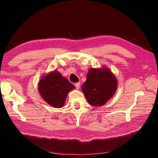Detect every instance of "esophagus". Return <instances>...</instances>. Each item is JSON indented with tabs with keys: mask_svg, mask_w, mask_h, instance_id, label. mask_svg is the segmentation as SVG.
<instances>
[{
	"mask_svg": "<svg viewBox=\"0 0 158 158\" xmlns=\"http://www.w3.org/2000/svg\"><path fill=\"white\" fill-rule=\"evenodd\" d=\"M75 87L76 88V89H80V82H77V83H76L75 84Z\"/></svg>",
	"mask_w": 158,
	"mask_h": 158,
	"instance_id": "obj_1",
	"label": "esophagus"
}]
</instances>
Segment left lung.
Wrapping results in <instances>:
<instances>
[{
	"mask_svg": "<svg viewBox=\"0 0 158 158\" xmlns=\"http://www.w3.org/2000/svg\"><path fill=\"white\" fill-rule=\"evenodd\" d=\"M117 85L116 76L103 66L102 68L89 69L82 90L89 104L102 107L115 94Z\"/></svg>",
	"mask_w": 158,
	"mask_h": 158,
	"instance_id": "obj_1",
	"label": "left lung"
}]
</instances>
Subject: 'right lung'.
Instances as JSON below:
<instances>
[{
    "label": "right lung",
    "instance_id": "add662e5",
    "mask_svg": "<svg viewBox=\"0 0 158 158\" xmlns=\"http://www.w3.org/2000/svg\"><path fill=\"white\" fill-rule=\"evenodd\" d=\"M74 88V85L56 70L43 76L38 84L42 99L55 108L63 107L68 94Z\"/></svg>",
    "mask_w": 158,
    "mask_h": 158
}]
</instances>
